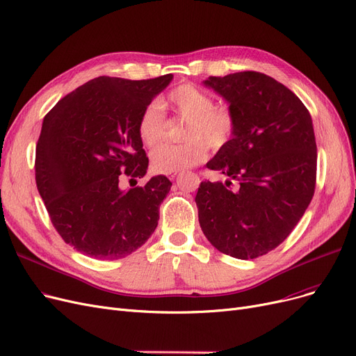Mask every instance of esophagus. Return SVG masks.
<instances>
[{
	"mask_svg": "<svg viewBox=\"0 0 356 356\" xmlns=\"http://www.w3.org/2000/svg\"><path fill=\"white\" fill-rule=\"evenodd\" d=\"M168 178H169L170 181H174V179L177 178V174H169V175H168Z\"/></svg>",
	"mask_w": 356,
	"mask_h": 356,
	"instance_id": "34e87169",
	"label": "esophagus"
}]
</instances>
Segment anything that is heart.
<instances>
[{"mask_svg": "<svg viewBox=\"0 0 356 356\" xmlns=\"http://www.w3.org/2000/svg\"><path fill=\"white\" fill-rule=\"evenodd\" d=\"M186 121L181 145H165L150 154L152 168L159 174H178L203 163L209 149L219 152L231 143L238 122L234 111L215 105L213 97L193 83H181L170 89L163 101L149 104L140 113L137 134L147 147L161 145L166 136V115Z\"/></svg>", "mask_w": 356, "mask_h": 356, "instance_id": "heart-1", "label": "heart"}]
</instances>
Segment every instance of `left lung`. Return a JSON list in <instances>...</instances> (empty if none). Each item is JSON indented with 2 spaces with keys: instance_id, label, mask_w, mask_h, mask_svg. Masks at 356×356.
I'll return each mask as SVG.
<instances>
[{
  "instance_id": "8db88e82",
  "label": "left lung",
  "mask_w": 356,
  "mask_h": 356,
  "mask_svg": "<svg viewBox=\"0 0 356 356\" xmlns=\"http://www.w3.org/2000/svg\"><path fill=\"white\" fill-rule=\"evenodd\" d=\"M234 111L238 129L207 168L195 203L210 244L231 257L257 259L293 231L316 190L317 145L308 109L292 90L257 71L209 77Z\"/></svg>"
}]
</instances>
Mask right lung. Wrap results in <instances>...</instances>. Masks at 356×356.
Here are the masks:
<instances>
[{"instance_id": "obj_1", "label": "right lung", "mask_w": 356, "mask_h": 356, "mask_svg": "<svg viewBox=\"0 0 356 356\" xmlns=\"http://www.w3.org/2000/svg\"><path fill=\"white\" fill-rule=\"evenodd\" d=\"M170 80L172 74L97 77L64 96L44 118L35 158L38 191L55 231L88 257H127L158 226L172 182L158 175L127 191L120 184L146 174L149 158L137 122Z\"/></svg>"}]
</instances>
